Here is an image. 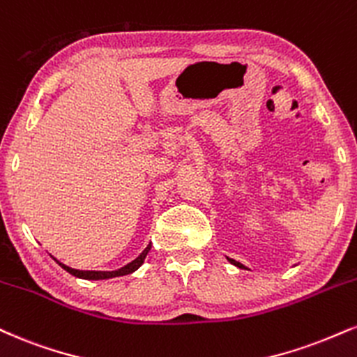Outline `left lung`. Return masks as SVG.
<instances>
[{
  "label": "left lung",
  "instance_id": "left-lung-1",
  "mask_svg": "<svg viewBox=\"0 0 357 357\" xmlns=\"http://www.w3.org/2000/svg\"><path fill=\"white\" fill-rule=\"evenodd\" d=\"M227 259H229V257H227ZM231 261V263H233L234 266H238V268H244V266L241 264V263H238V261H234V259H229Z\"/></svg>",
  "mask_w": 357,
  "mask_h": 357
}]
</instances>
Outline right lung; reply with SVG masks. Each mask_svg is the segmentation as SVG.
<instances>
[{"label": "right lung", "instance_id": "add662e5", "mask_svg": "<svg viewBox=\"0 0 357 357\" xmlns=\"http://www.w3.org/2000/svg\"><path fill=\"white\" fill-rule=\"evenodd\" d=\"M149 249H151V244H148V248H146L144 251L141 252V255L137 256L135 261H131L130 264H126V266H124V268L118 269V271H78V269L68 268V266L61 264V263H59V261H56V263L61 266L64 271H68L70 274H73V276L81 278V279H94V281H96V279H109V278L126 276V274L135 273L136 269L139 268V266L144 263V257H146V255H148V252H149Z\"/></svg>", "mask_w": 357, "mask_h": 357}]
</instances>
